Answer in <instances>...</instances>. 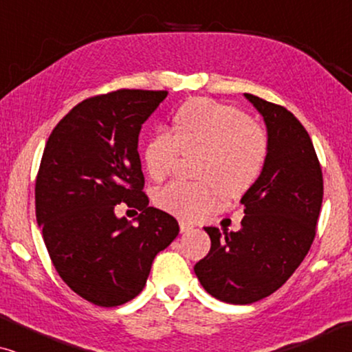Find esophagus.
<instances>
[{"label": "esophagus", "instance_id": "1", "mask_svg": "<svg viewBox=\"0 0 352 352\" xmlns=\"http://www.w3.org/2000/svg\"><path fill=\"white\" fill-rule=\"evenodd\" d=\"M179 229H181V232H189V230L194 229V224H190V223H187V221L181 219L179 221Z\"/></svg>", "mask_w": 352, "mask_h": 352}]
</instances>
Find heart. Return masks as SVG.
Returning <instances> with one entry per match:
<instances>
[{"instance_id": "b5f03b06", "label": "heart", "mask_w": 352, "mask_h": 352, "mask_svg": "<svg viewBox=\"0 0 352 352\" xmlns=\"http://www.w3.org/2000/svg\"><path fill=\"white\" fill-rule=\"evenodd\" d=\"M269 139L261 124L232 105L192 99L177 109L175 136L157 129L144 146V163L153 179H162L179 157L201 153L197 175L209 182L173 181L155 192V204L168 213L194 219L213 204L216 189L226 197L247 192L261 175Z\"/></svg>"}]
</instances>
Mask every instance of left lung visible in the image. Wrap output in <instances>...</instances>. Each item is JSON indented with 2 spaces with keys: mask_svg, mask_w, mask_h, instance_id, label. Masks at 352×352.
<instances>
[{
  "mask_svg": "<svg viewBox=\"0 0 352 352\" xmlns=\"http://www.w3.org/2000/svg\"><path fill=\"white\" fill-rule=\"evenodd\" d=\"M263 115L269 151L261 175L242 197L239 232L205 228L210 253L195 264L201 287L230 305H252L278 290L316 237L324 177L300 120L282 105L245 94Z\"/></svg>",
  "mask_w": 352,
  "mask_h": 352,
  "instance_id": "1",
  "label": "left lung"
}]
</instances>
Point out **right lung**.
Wrapping results in <instances>:
<instances>
[{
    "mask_svg": "<svg viewBox=\"0 0 352 352\" xmlns=\"http://www.w3.org/2000/svg\"><path fill=\"white\" fill-rule=\"evenodd\" d=\"M168 91L117 89L76 104L52 129L35 184L36 221L57 274L76 295L115 307L142 292L153 258L179 234L148 206L138 152L142 123ZM118 203L142 211L117 219Z\"/></svg>",
    "mask_w": 352,
    "mask_h": 352,
    "instance_id": "right-lung-1",
    "label": "right lung"
}]
</instances>
